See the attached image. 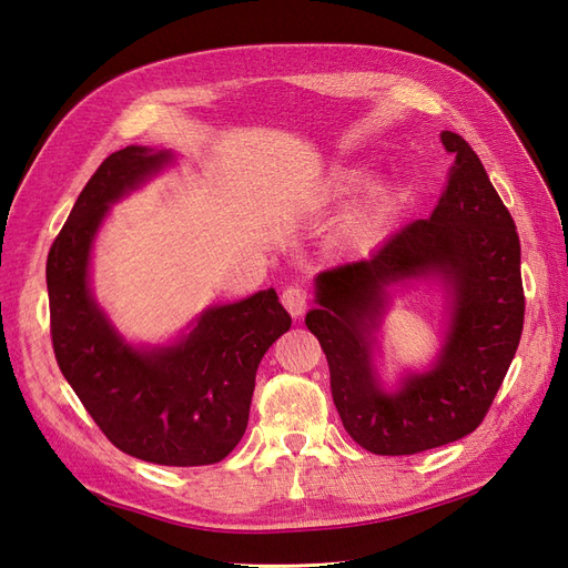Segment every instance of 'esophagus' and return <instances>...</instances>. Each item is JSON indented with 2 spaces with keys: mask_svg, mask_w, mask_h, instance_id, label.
I'll use <instances>...</instances> for the list:
<instances>
[{
  "mask_svg": "<svg viewBox=\"0 0 568 568\" xmlns=\"http://www.w3.org/2000/svg\"><path fill=\"white\" fill-rule=\"evenodd\" d=\"M307 298L311 296H307V291L301 286H288L282 294V303L291 317H301L307 311Z\"/></svg>",
  "mask_w": 568,
  "mask_h": 568,
  "instance_id": "esophagus-1",
  "label": "esophagus"
}]
</instances>
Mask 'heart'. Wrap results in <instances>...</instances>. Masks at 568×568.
I'll list each match as a JSON object with an SVG mask.
<instances>
[{"mask_svg":"<svg viewBox=\"0 0 568 568\" xmlns=\"http://www.w3.org/2000/svg\"><path fill=\"white\" fill-rule=\"evenodd\" d=\"M367 230V222H359V232H365Z\"/></svg>","mask_w":568,"mask_h":568,"instance_id":"heart-1","label":"heart"}]
</instances>
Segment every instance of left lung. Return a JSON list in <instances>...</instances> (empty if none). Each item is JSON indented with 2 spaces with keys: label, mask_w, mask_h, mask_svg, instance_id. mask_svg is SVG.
Returning a JSON list of instances; mask_svg holds the SVG:
<instances>
[{
  "label": "left lung",
  "mask_w": 568,
  "mask_h": 568,
  "mask_svg": "<svg viewBox=\"0 0 568 568\" xmlns=\"http://www.w3.org/2000/svg\"><path fill=\"white\" fill-rule=\"evenodd\" d=\"M432 217L395 232L365 261L317 274L320 307L305 315L329 363L343 428L374 455H417L476 432L500 390L524 329L517 225L464 136ZM440 273L454 294V326L439 365L386 394L368 363L366 334L388 283Z\"/></svg>",
  "instance_id": "8db88e82"
}]
</instances>
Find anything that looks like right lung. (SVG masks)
<instances>
[{
	"label": "right lung",
	"instance_id": "right-lung-1",
	"mask_svg": "<svg viewBox=\"0 0 568 568\" xmlns=\"http://www.w3.org/2000/svg\"><path fill=\"white\" fill-rule=\"evenodd\" d=\"M170 161L125 146L97 168L47 255L49 329L59 369L118 450L163 467H203L242 440L255 372L291 317L274 288L203 313L178 346L140 353L123 343L88 284L92 239L109 203Z\"/></svg>",
	"mask_w": 568,
	"mask_h": 568
}]
</instances>
